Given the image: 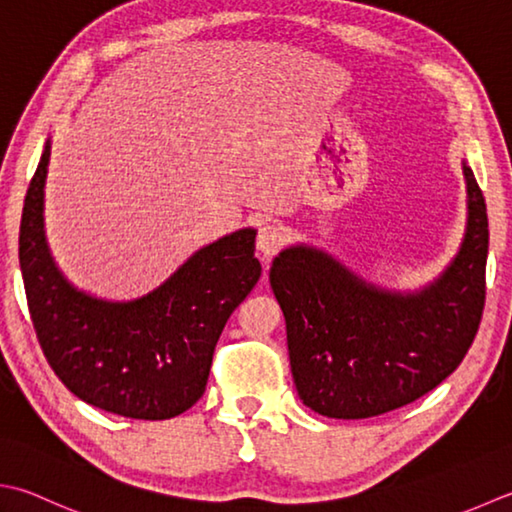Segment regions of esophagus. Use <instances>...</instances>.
Listing matches in <instances>:
<instances>
[{"label":"esophagus","instance_id":"obj_1","mask_svg":"<svg viewBox=\"0 0 512 512\" xmlns=\"http://www.w3.org/2000/svg\"><path fill=\"white\" fill-rule=\"evenodd\" d=\"M286 244V233L275 224H264L257 233V250L264 259L277 255Z\"/></svg>","mask_w":512,"mask_h":512}]
</instances>
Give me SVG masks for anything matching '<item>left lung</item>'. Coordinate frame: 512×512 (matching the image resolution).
Instances as JSON below:
<instances>
[{
	"instance_id": "obj_1",
	"label": "left lung",
	"mask_w": 512,
	"mask_h": 512,
	"mask_svg": "<svg viewBox=\"0 0 512 512\" xmlns=\"http://www.w3.org/2000/svg\"><path fill=\"white\" fill-rule=\"evenodd\" d=\"M462 250L433 286L393 295L335 259L297 246L275 257L270 286L286 317L290 370L315 413L366 419L415 402L462 364L486 302L488 215L473 170Z\"/></svg>"
}]
</instances>
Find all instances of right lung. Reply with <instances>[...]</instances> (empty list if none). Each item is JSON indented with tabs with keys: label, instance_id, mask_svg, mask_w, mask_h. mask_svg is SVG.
I'll use <instances>...</instances> for the list:
<instances>
[{
	"label": "right lung",
	"instance_id": "right-lung-1",
	"mask_svg": "<svg viewBox=\"0 0 512 512\" xmlns=\"http://www.w3.org/2000/svg\"><path fill=\"white\" fill-rule=\"evenodd\" d=\"M50 144L24 199L19 264L46 362L82 402L130 419H170L204 395L217 339L262 275L255 230L199 250L153 293L128 304L88 297L59 275L44 239Z\"/></svg>",
	"mask_w": 512,
	"mask_h": 512
}]
</instances>
